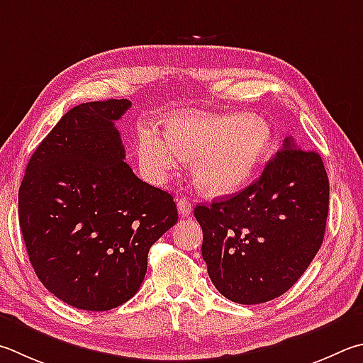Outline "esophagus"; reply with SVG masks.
<instances>
[{
    "mask_svg": "<svg viewBox=\"0 0 363 363\" xmlns=\"http://www.w3.org/2000/svg\"><path fill=\"white\" fill-rule=\"evenodd\" d=\"M177 211H179V214L184 217L192 214V206H190V201L187 199L177 200Z\"/></svg>",
    "mask_w": 363,
    "mask_h": 363,
    "instance_id": "esophagus-1",
    "label": "esophagus"
}]
</instances>
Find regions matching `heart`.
<instances>
[{
	"label": "heart",
	"instance_id": "b5f03b06",
	"mask_svg": "<svg viewBox=\"0 0 363 363\" xmlns=\"http://www.w3.org/2000/svg\"><path fill=\"white\" fill-rule=\"evenodd\" d=\"M272 143V130L259 117L179 114L164 136L154 128L138 133L136 154L149 179L162 182L181 160L194 162L195 186L208 195H228L245 186Z\"/></svg>",
	"mask_w": 363,
	"mask_h": 363
}]
</instances>
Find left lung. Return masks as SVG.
<instances>
[{
  "instance_id": "obj_1",
  "label": "left lung",
  "mask_w": 363,
  "mask_h": 363,
  "mask_svg": "<svg viewBox=\"0 0 363 363\" xmlns=\"http://www.w3.org/2000/svg\"><path fill=\"white\" fill-rule=\"evenodd\" d=\"M194 214L217 291L241 305L273 300L300 279L324 240V162L289 136L259 179L227 199L196 204Z\"/></svg>"
}]
</instances>
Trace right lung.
<instances>
[{"instance_id": "right-lung-1", "label": "right lung", "mask_w": 363, "mask_h": 363, "mask_svg": "<svg viewBox=\"0 0 363 363\" xmlns=\"http://www.w3.org/2000/svg\"><path fill=\"white\" fill-rule=\"evenodd\" d=\"M128 100L82 103L39 144L18 189V222L39 281L85 311L133 296L150 246L177 222L173 196L125 163L114 127Z\"/></svg>"}]
</instances>
